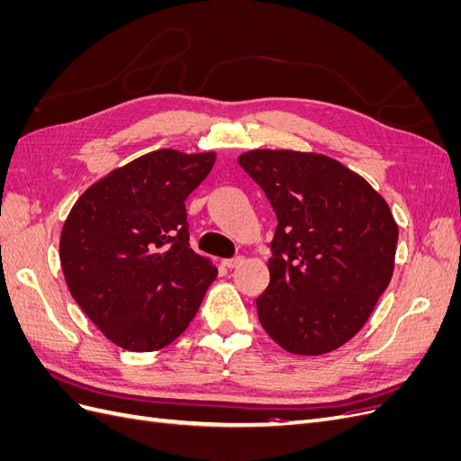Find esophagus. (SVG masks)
Instances as JSON below:
<instances>
[{"mask_svg": "<svg viewBox=\"0 0 461 461\" xmlns=\"http://www.w3.org/2000/svg\"><path fill=\"white\" fill-rule=\"evenodd\" d=\"M242 263H244V258H242V256H239V258H232V259H222V265H225L227 269H236V267H240Z\"/></svg>", "mask_w": 461, "mask_h": 461, "instance_id": "obj_1", "label": "esophagus"}]
</instances>
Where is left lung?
<instances>
[{
  "label": "left lung",
  "mask_w": 461,
  "mask_h": 461,
  "mask_svg": "<svg viewBox=\"0 0 461 461\" xmlns=\"http://www.w3.org/2000/svg\"><path fill=\"white\" fill-rule=\"evenodd\" d=\"M242 169L276 215L261 327L290 354L321 356L354 339L394 273L398 225L386 200L340 161L252 149Z\"/></svg>",
  "instance_id": "obj_1"
}]
</instances>
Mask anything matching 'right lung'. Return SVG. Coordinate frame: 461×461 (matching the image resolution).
<instances>
[{
    "mask_svg": "<svg viewBox=\"0 0 461 461\" xmlns=\"http://www.w3.org/2000/svg\"><path fill=\"white\" fill-rule=\"evenodd\" d=\"M215 151L158 149L111 171L73 205L59 240L68 290L105 337L161 350L196 317L217 267L190 248L186 198Z\"/></svg>",
    "mask_w": 461,
    "mask_h": 461,
    "instance_id": "obj_1",
    "label": "right lung"
}]
</instances>
